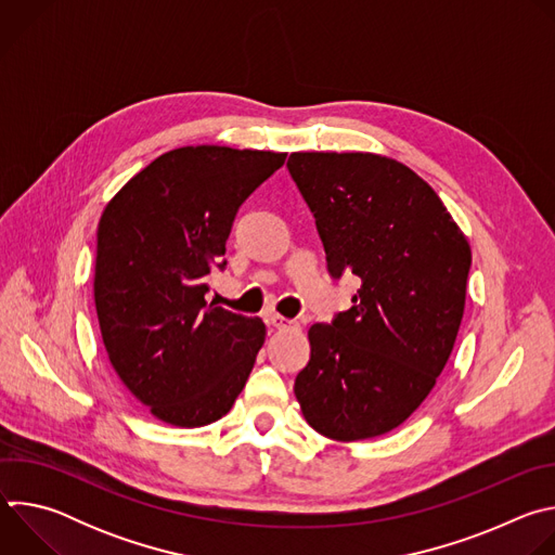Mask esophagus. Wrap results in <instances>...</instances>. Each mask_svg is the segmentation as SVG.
Here are the masks:
<instances>
[{"instance_id": "obj_1", "label": "esophagus", "mask_w": 555, "mask_h": 555, "mask_svg": "<svg viewBox=\"0 0 555 555\" xmlns=\"http://www.w3.org/2000/svg\"><path fill=\"white\" fill-rule=\"evenodd\" d=\"M266 323H268V325H272V327H276V330H285V327H298V323H294V321H287V319H283V315L274 313V311H268V313H266Z\"/></svg>"}]
</instances>
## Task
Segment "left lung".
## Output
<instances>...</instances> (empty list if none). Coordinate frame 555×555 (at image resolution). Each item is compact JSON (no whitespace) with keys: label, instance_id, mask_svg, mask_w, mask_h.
I'll list each match as a JSON object with an SVG mask.
<instances>
[{"label":"left lung","instance_id":"left-lung-1","mask_svg":"<svg viewBox=\"0 0 555 555\" xmlns=\"http://www.w3.org/2000/svg\"><path fill=\"white\" fill-rule=\"evenodd\" d=\"M332 279L360 289L309 330L294 392L307 424L338 441L404 424L443 371L465 307L472 253L439 195L375 153H292Z\"/></svg>","mask_w":555,"mask_h":555}]
</instances>
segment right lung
<instances>
[{
  "label": "right lung",
  "instance_id": "obj_1",
  "mask_svg": "<svg viewBox=\"0 0 555 555\" xmlns=\"http://www.w3.org/2000/svg\"><path fill=\"white\" fill-rule=\"evenodd\" d=\"M285 153L182 146L105 206L94 300L112 366L151 413L197 428L223 417L266 340L261 319L206 300L240 206Z\"/></svg>",
  "mask_w": 555,
  "mask_h": 555
}]
</instances>
